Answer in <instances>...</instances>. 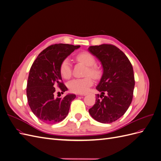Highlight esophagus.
<instances>
[{
  "instance_id": "esophagus-1",
  "label": "esophagus",
  "mask_w": 161,
  "mask_h": 161,
  "mask_svg": "<svg viewBox=\"0 0 161 161\" xmlns=\"http://www.w3.org/2000/svg\"><path fill=\"white\" fill-rule=\"evenodd\" d=\"M81 95V96H85V94H82V95Z\"/></svg>"
}]
</instances>
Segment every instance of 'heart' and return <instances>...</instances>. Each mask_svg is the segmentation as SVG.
I'll return each instance as SVG.
<instances>
[{
    "label": "heart",
    "mask_w": 161,
    "mask_h": 161,
    "mask_svg": "<svg viewBox=\"0 0 161 161\" xmlns=\"http://www.w3.org/2000/svg\"><path fill=\"white\" fill-rule=\"evenodd\" d=\"M76 60L82 64L88 66L86 71V76L91 75L92 77L97 79L101 75L100 70L95 66L96 60L93 55L88 52L79 53L76 56ZM60 73L64 79H69L72 74V69L69 59L63 60L60 66ZM92 85L91 77L87 76L84 79H76L69 82V89L72 92L75 93H85L89 90V87Z\"/></svg>",
    "instance_id": "heart-1"
}]
</instances>
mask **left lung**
I'll return each mask as SVG.
<instances>
[{"label": "left lung", "mask_w": 161, "mask_h": 161, "mask_svg": "<svg viewBox=\"0 0 161 161\" xmlns=\"http://www.w3.org/2000/svg\"><path fill=\"white\" fill-rule=\"evenodd\" d=\"M88 50L103 67V75L96 86L101 94L96 95L95 104L89 112L99 122L112 123L125 113L132 101L133 67L125 53L114 45L90 46Z\"/></svg>", "instance_id": "8db88e82"}]
</instances>
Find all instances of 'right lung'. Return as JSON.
Listing matches in <instances>:
<instances>
[{
	"label": "right lung",
	"instance_id": "1",
	"mask_svg": "<svg viewBox=\"0 0 161 161\" xmlns=\"http://www.w3.org/2000/svg\"><path fill=\"white\" fill-rule=\"evenodd\" d=\"M80 46L64 43L52 45L43 50L34 61L27 85L29 105L37 118L46 124L60 122L69 114L75 94L54 98L56 85L64 92L68 90L62 82L60 66Z\"/></svg>",
	"mask_w": 161,
	"mask_h": 161
}]
</instances>
